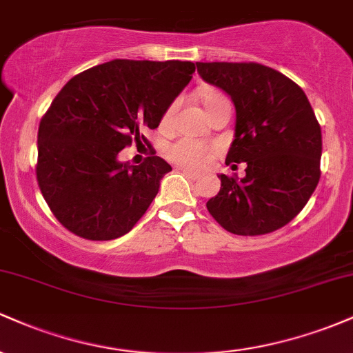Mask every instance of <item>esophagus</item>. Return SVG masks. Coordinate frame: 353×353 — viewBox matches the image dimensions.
Segmentation results:
<instances>
[{"label": "esophagus", "instance_id": "1", "mask_svg": "<svg viewBox=\"0 0 353 353\" xmlns=\"http://www.w3.org/2000/svg\"><path fill=\"white\" fill-rule=\"evenodd\" d=\"M182 174H185V176L190 177V179H199V174H197L196 171H190V169L188 168H177Z\"/></svg>", "mask_w": 353, "mask_h": 353}]
</instances>
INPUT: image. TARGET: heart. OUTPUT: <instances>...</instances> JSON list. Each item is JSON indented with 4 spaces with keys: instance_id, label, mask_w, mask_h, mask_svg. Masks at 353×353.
Returning <instances> with one entry per match:
<instances>
[{
    "instance_id": "heart-1",
    "label": "heart",
    "mask_w": 353,
    "mask_h": 353,
    "mask_svg": "<svg viewBox=\"0 0 353 353\" xmlns=\"http://www.w3.org/2000/svg\"><path fill=\"white\" fill-rule=\"evenodd\" d=\"M224 96L219 94V92H205L204 94V104L205 108L217 106V104L225 103ZM177 103L179 101H174L171 106L168 108V111L163 116V125H169L172 121L174 112H176ZM210 156H212V149L208 144L201 143V141L192 139V137H181V139L174 141L172 144H169L168 148V157L174 163L188 165V168H202L209 163Z\"/></svg>"
}]
</instances>
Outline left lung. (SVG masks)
<instances>
[{"mask_svg": "<svg viewBox=\"0 0 353 353\" xmlns=\"http://www.w3.org/2000/svg\"><path fill=\"white\" fill-rule=\"evenodd\" d=\"M205 83L236 106V132L225 163H245L242 179L219 174L208 201L219 224L237 236L283 228L310 199L320 179L322 131L302 88L257 63H196Z\"/></svg>", "mask_w": 353, "mask_h": 353, "instance_id": "1", "label": "left lung"}]
</instances>
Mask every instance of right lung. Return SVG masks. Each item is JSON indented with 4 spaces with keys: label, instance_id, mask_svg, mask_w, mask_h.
I'll return each instance as SVG.
<instances>
[{
    "label": "right lung",
    "instance_id": "1",
    "mask_svg": "<svg viewBox=\"0 0 353 353\" xmlns=\"http://www.w3.org/2000/svg\"><path fill=\"white\" fill-rule=\"evenodd\" d=\"M190 61L114 59L70 79L39 123L36 176L56 219L76 236L112 241L134 228L172 171L163 157L117 159L145 141L192 79Z\"/></svg>",
    "mask_w": 353,
    "mask_h": 353
}]
</instances>
